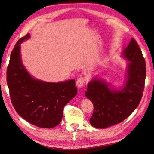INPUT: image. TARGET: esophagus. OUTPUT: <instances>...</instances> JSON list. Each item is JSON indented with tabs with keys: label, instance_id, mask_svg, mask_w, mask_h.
Masks as SVG:
<instances>
[{
	"label": "esophagus",
	"instance_id": "34e87169",
	"mask_svg": "<svg viewBox=\"0 0 154 154\" xmlns=\"http://www.w3.org/2000/svg\"><path fill=\"white\" fill-rule=\"evenodd\" d=\"M85 83V78L83 77H81L77 79L76 82V85L78 88H82L84 85Z\"/></svg>",
	"mask_w": 154,
	"mask_h": 154
}]
</instances>
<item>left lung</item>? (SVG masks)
Returning <instances> with one entry per match:
<instances>
[{"label":"left lung","instance_id":"obj_1","mask_svg":"<svg viewBox=\"0 0 154 154\" xmlns=\"http://www.w3.org/2000/svg\"><path fill=\"white\" fill-rule=\"evenodd\" d=\"M122 57L128 62L125 82L117 89L102 78L94 77L88 84L86 98L94 105L90 123L98 128H106L126 119L141 100L146 77L145 61L138 43L131 38Z\"/></svg>","mask_w":154,"mask_h":154}]
</instances>
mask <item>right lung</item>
<instances>
[{"instance_id":"right-lung-1","label":"right lung","mask_w":154,"mask_h":154,"mask_svg":"<svg viewBox=\"0 0 154 154\" xmlns=\"http://www.w3.org/2000/svg\"><path fill=\"white\" fill-rule=\"evenodd\" d=\"M21 38L11 51L7 82L11 103L17 113L36 126L50 128L60 123L64 106L77 93L75 79L58 83L33 77L22 63L20 44L30 38Z\"/></svg>"}]
</instances>
